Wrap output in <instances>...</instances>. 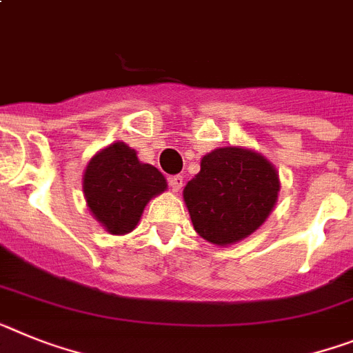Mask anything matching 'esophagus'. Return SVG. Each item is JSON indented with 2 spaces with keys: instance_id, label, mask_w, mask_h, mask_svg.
<instances>
[{
  "instance_id": "1",
  "label": "esophagus",
  "mask_w": 353,
  "mask_h": 353,
  "mask_svg": "<svg viewBox=\"0 0 353 353\" xmlns=\"http://www.w3.org/2000/svg\"><path fill=\"white\" fill-rule=\"evenodd\" d=\"M168 182H170V188L173 189L174 192H179L183 185V176H180V174H173V176L168 179Z\"/></svg>"
}]
</instances>
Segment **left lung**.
Masks as SVG:
<instances>
[{
    "label": "left lung",
    "instance_id": "1",
    "mask_svg": "<svg viewBox=\"0 0 353 353\" xmlns=\"http://www.w3.org/2000/svg\"><path fill=\"white\" fill-rule=\"evenodd\" d=\"M275 165L241 146L218 148L200 162V173L183 188L192 227L212 245H236L254 234L276 203Z\"/></svg>",
    "mask_w": 353,
    "mask_h": 353
}]
</instances>
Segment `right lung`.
Segmentation results:
<instances>
[{
	"label": "right lung",
	"mask_w": 353,
	"mask_h": 353,
	"mask_svg": "<svg viewBox=\"0 0 353 353\" xmlns=\"http://www.w3.org/2000/svg\"><path fill=\"white\" fill-rule=\"evenodd\" d=\"M165 189L164 174L119 141L96 153L83 173L87 207L114 236L134 230L148 201Z\"/></svg>",
	"instance_id": "obj_1"
}]
</instances>
